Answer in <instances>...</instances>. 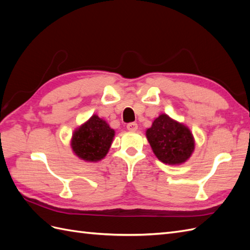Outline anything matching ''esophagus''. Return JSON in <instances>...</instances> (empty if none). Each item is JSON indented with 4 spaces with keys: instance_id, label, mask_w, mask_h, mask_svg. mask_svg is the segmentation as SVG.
<instances>
[{
    "instance_id": "34e87169",
    "label": "esophagus",
    "mask_w": 250,
    "mask_h": 250,
    "mask_svg": "<svg viewBox=\"0 0 250 250\" xmlns=\"http://www.w3.org/2000/svg\"><path fill=\"white\" fill-rule=\"evenodd\" d=\"M127 129L129 131H137L138 130V124L135 122H131L127 124Z\"/></svg>"
}]
</instances>
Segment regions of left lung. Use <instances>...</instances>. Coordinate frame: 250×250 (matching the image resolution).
<instances>
[{"mask_svg": "<svg viewBox=\"0 0 250 250\" xmlns=\"http://www.w3.org/2000/svg\"><path fill=\"white\" fill-rule=\"evenodd\" d=\"M146 137L155 156L168 165L187 162L195 149L193 134L188 128L166 113L158 116L146 130Z\"/></svg>", "mask_w": 250, "mask_h": 250, "instance_id": "left-lung-1", "label": "left lung"}]
</instances>
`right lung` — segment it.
I'll return each instance as SVG.
<instances>
[{
    "label": "right lung",
    "instance_id": "add662e5",
    "mask_svg": "<svg viewBox=\"0 0 250 250\" xmlns=\"http://www.w3.org/2000/svg\"><path fill=\"white\" fill-rule=\"evenodd\" d=\"M115 137V130L111 129L106 121L93 115L74 131L71 146L79 158L86 162L101 161L107 154Z\"/></svg>",
    "mask_w": 250,
    "mask_h": 250
}]
</instances>
